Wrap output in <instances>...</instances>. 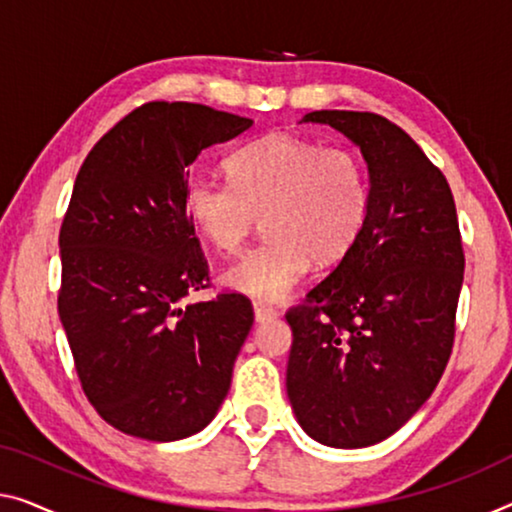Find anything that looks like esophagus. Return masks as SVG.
Masks as SVG:
<instances>
[{
  "label": "esophagus",
  "mask_w": 512,
  "mask_h": 512,
  "mask_svg": "<svg viewBox=\"0 0 512 512\" xmlns=\"http://www.w3.org/2000/svg\"><path fill=\"white\" fill-rule=\"evenodd\" d=\"M253 312H255V322L257 324H264V322H269V319L276 317V310L266 308V305H262V303H255Z\"/></svg>",
  "instance_id": "1"
}]
</instances>
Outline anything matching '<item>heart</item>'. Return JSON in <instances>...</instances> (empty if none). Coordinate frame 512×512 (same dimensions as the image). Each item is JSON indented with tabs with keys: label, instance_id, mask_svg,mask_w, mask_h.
Returning a JSON list of instances; mask_svg holds the SVG:
<instances>
[{
	"label": "heart",
	"instance_id": "obj_1",
	"mask_svg": "<svg viewBox=\"0 0 512 512\" xmlns=\"http://www.w3.org/2000/svg\"><path fill=\"white\" fill-rule=\"evenodd\" d=\"M227 174L232 181L195 177L183 200L197 232L223 255L241 253L266 220V243L223 276L250 299H285L312 259L331 264L345 255L368 216V172L349 149L273 133L236 151Z\"/></svg>",
	"mask_w": 512,
	"mask_h": 512
}]
</instances>
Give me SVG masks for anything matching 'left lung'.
<instances>
[{
  "mask_svg": "<svg viewBox=\"0 0 512 512\" xmlns=\"http://www.w3.org/2000/svg\"><path fill=\"white\" fill-rule=\"evenodd\" d=\"M361 149L370 202L340 264L285 315L287 395L303 432L331 448L375 446L423 407L455 338L464 253L451 186L411 137L379 114L301 119Z\"/></svg>",
  "mask_w": 512,
  "mask_h": 512,
  "instance_id": "1",
  "label": "left lung"
}]
</instances>
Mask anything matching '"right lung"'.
Returning <instances> with one entry per match:
<instances>
[{
	"instance_id": "add662e5",
	"label": "right lung",
	"mask_w": 512,
	"mask_h": 512,
	"mask_svg": "<svg viewBox=\"0 0 512 512\" xmlns=\"http://www.w3.org/2000/svg\"><path fill=\"white\" fill-rule=\"evenodd\" d=\"M250 126L200 103H147L96 142L75 179L59 319L82 391L131 437H190L230 391L253 305L241 294L183 305L209 280L183 197L195 158Z\"/></svg>"
}]
</instances>
